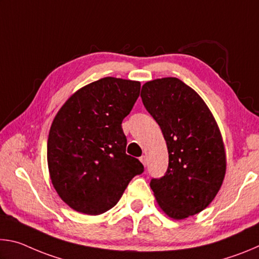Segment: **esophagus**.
Returning <instances> with one entry per match:
<instances>
[{
	"label": "esophagus",
	"instance_id": "obj_1",
	"mask_svg": "<svg viewBox=\"0 0 259 259\" xmlns=\"http://www.w3.org/2000/svg\"><path fill=\"white\" fill-rule=\"evenodd\" d=\"M140 162H142V163L146 166V164H147V157H146V155H143V156H140Z\"/></svg>",
	"mask_w": 259,
	"mask_h": 259
}]
</instances>
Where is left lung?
I'll return each mask as SVG.
<instances>
[{"mask_svg":"<svg viewBox=\"0 0 259 259\" xmlns=\"http://www.w3.org/2000/svg\"><path fill=\"white\" fill-rule=\"evenodd\" d=\"M140 97L168 147V169L150 184L157 203L175 219L202 211L216 196L226 171L224 144L211 112L176 77L145 83Z\"/></svg>","mask_w":259,"mask_h":259,"instance_id":"obj_1","label":"left lung"}]
</instances>
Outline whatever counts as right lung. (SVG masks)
<instances>
[{"mask_svg": "<svg viewBox=\"0 0 259 259\" xmlns=\"http://www.w3.org/2000/svg\"><path fill=\"white\" fill-rule=\"evenodd\" d=\"M140 83L104 77L76 91L57 113L48 138V165L57 193L72 209L100 214L117 203L144 165L125 153L122 121Z\"/></svg>", "mask_w": 259, "mask_h": 259, "instance_id": "add662e5", "label": "right lung"}]
</instances>
